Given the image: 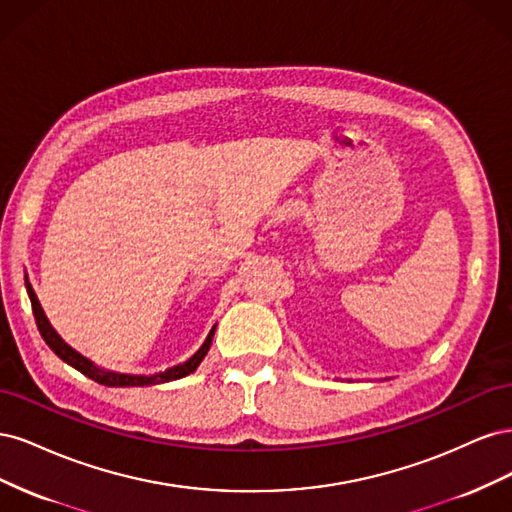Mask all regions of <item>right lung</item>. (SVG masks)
I'll use <instances>...</instances> for the list:
<instances>
[{
    "label": "right lung",
    "mask_w": 512,
    "mask_h": 512,
    "mask_svg": "<svg viewBox=\"0 0 512 512\" xmlns=\"http://www.w3.org/2000/svg\"><path fill=\"white\" fill-rule=\"evenodd\" d=\"M25 288H27V294H29V301H32V309H34V318H36V324H38V331H40L42 339L46 342V346H49L59 356L61 361L72 365L74 369H79L81 374H85L87 378L96 380L98 384H104V386H151V384H162V382H170V380H179L183 376L192 374V371H196V367L200 365V361L205 359V354L209 352L215 327H218V324H213V329L209 331L205 344L200 346L198 352H194V356H190V359L185 361V363H179L175 367H168V369L158 371V374H151V376L119 374V371H108V369L98 367L96 363H91L89 359H85L83 354L76 352L72 346H68L64 339L57 335V331L51 327L49 318L44 316V309H42V305H40V301L36 297V292H34L32 284H29L27 280H25Z\"/></svg>",
    "instance_id": "obj_1"
}]
</instances>
